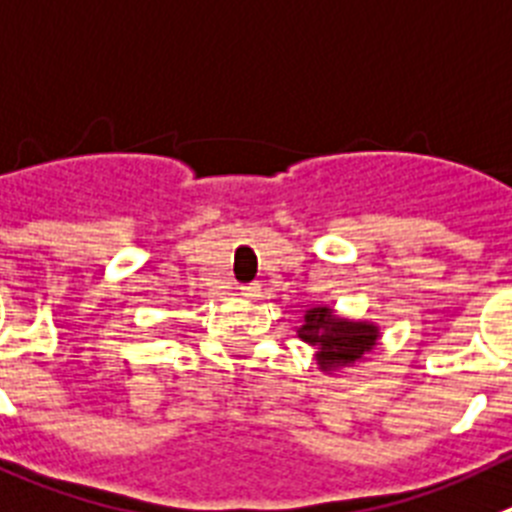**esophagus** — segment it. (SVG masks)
I'll use <instances>...</instances> for the list:
<instances>
[{"instance_id":"34e87169","label":"esophagus","mask_w":512,"mask_h":512,"mask_svg":"<svg viewBox=\"0 0 512 512\" xmlns=\"http://www.w3.org/2000/svg\"><path fill=\"white\" fill-rule=\"evenodd\" d=\"M242 296H247V299H255V296H260V286H257V283L242 286Z\"/></svg>"}]
</instances>
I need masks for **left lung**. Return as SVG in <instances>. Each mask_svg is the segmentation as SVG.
Here are the masks:
<instances>
[{
	"label": "left lung",
	"instance_id": "obj_1",
	"mask_svg": "<svg viewBox=\"0 0 512 512\" xmlns=\"http://www.w3.org/2000/svg\"><path fill=\"white\" fill-rule=\"evenodd\" d=\"M299 337L317 348L319 368L332 371V368L348 366L371 353V348L379 340V327L366 322H348L332 314L327 306L309 309L301 324Z\"/></svg>",
	"mask_w": 512,
	"mask_h": 512
}]
</instances>
